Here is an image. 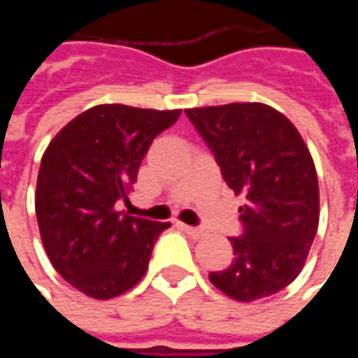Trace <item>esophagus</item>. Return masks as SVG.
<instances>
[{"label":"esophagus","instance_id":"obj_1","mask_svg":"<svg viewBox=\"0 0 358 358\" xmlns=\"http://www.w3.org/2000/svg\"><path fill=\"white\" fill-rule=\"evenodd\" d=\"M178 226L184 230V232L187 234V236H192L194 240H201L203 236H205V230L203 228H195V226H187V224H182V222H178Z\"/></svg>","mask_w":358,"mask_h":358}]
</instances>
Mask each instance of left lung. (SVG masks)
<instances>
[{
  "label": "left lung",
  "mask_w": 358,
  "mask_h": 358,
  "mask_svg": "<svg viewBox=\"0 0 358 358\" xmlns=\"http://www.w3.org/2000/svg\"><path fill=\"white\" fill-rule=\"evenodd\" d=\"M240 207L243 234L230 238L232 264L209 280L236 301L274 295L299 276L318 230L320 195L308 148L280 110L264 103L186 109Z\"/></svg>",
  "instance_id": "obj_1"
}]
</instances>
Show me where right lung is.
<instances>
[{"instance_id":"1","label":"right lung","mask_w":358,"mask_h":358,"mask_svg":"<svg viewBox=\"0 0 358 358\" xmlns=\"http://www.w3.org/2000/svg\"><path fill=\"white\" fill-rule=\"evenodd\" d=\"M180 109L95 105L50 141L38 172L36 217L53 268L94 299H113L140 282L159 234L171 222L117 210L128 201L151 141Z\"/></svg>"}]
</instances>
